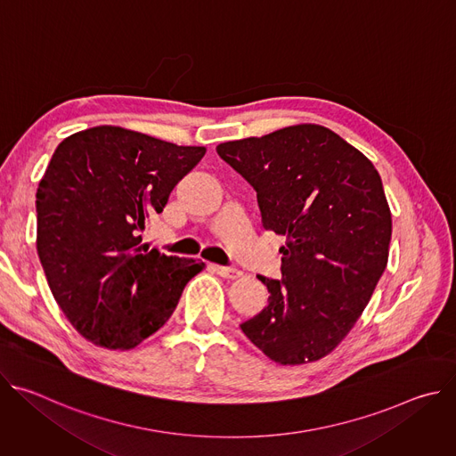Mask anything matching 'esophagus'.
Here are the masks:
<instances>
[{"label": "esophagus", "mask_w": 456, "mask_h": 456, "mask_svg": "<svg viewBox=\"0 0 456 456\" xmlns=\"http://www.w3.org/2000/svg\"><path fill=\"white\" fill-rule=\"evenodd\" d=\"M215 271H216V274H220L222 278H227V280H238V278H241V271L232 269V267L215 265Z\"/></svg>", "instance_id": "34e87169"}]
</instances>
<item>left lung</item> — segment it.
Returning <instances> with one entry per match:
<instances>
[{"mask_svg": "<svg viewBox=\"0 0 456 456\" xmlns=\"http://www.w3.org/2000/svg\"><path fill=\"white\" fill-rule=\"evenodd\" d=\"M216 151L256 189L264 227L287 238L283 280L257 276L271 297L240 324L243 334L278 364L329 355L387 264L392 213L377 169L319 124L222 142Z\"/></svg>", "mask_w": 456, "mask_h": 456, "instance_id": "8db88e82", "label": "left lung"}]
</instances>
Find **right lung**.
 Returning a JSON list of instances; mask_svg holds the SVG:
<instances>
[{"mask_svg":"<svg viewBox=\"0 0 456 456\" xmlns=\"http://www.w3.org/2000/svg\"><path fill=\"white\" fill-rule=\"evenodd\" d=\"M206 155L120 126L64 139L36 192L41 265L62 314L90 343L132 350L171 317L204 262L148 250L141 231Z\"/></svg>","mask_w":456,"mask_h":456,"instance_id":"obj_1","label":"right lung"}]
</instances>
